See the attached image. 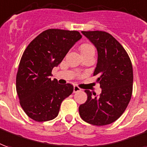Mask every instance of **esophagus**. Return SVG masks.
<instances>
[{"label": "esophagus", "instance_id": "esophagus-1", "mask_svg": "<svg viewBox=\"0 0 147 147\" xmlns=\"http://www.w3.org/2000/svg\"><path fill=\"white\" fill-rule=\"evenodd\" d=\"M79 91H81V89H80L79 86H74V90H73L74 93H77V92H79Z\"/></svg>", "mask_w": 147, "mask_h": 147}]
</instances>
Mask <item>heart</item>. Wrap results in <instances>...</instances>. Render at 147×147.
<instances>
[{"label": "heart", "instance_id": "1", "mask_svg": "<svg viewBox=\"0 0 147 147\" xmlns=\"http://www.w3.org/2000/svg\"><path fill=\"white\" fill-rule=\"evenodd\" d=\"M80 51L82 52V55L90 54V53H95L94 47L89 43H84L81 44V46H80Z\"/></svg>", "mask_w": 147, "mask_h": 147}]
</instances>
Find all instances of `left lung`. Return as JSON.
Segmentation results:
<instances>
[{
  "label": "left lung",
  "mask_w": 147,
  "mask_h": 147,
  "mask_svg": "<svg viewBox=\"0 0 147 147\" xmlns=\"http://www.w3.org/2000/svg\"><path fill=\"white\" fill-rule=\"evenodd\" d=\"M98 51L93 76L102 88L96 96L90 90L87 100L79 107L80 117L93 125H109L120 118L131 100L133 70L129 54L112 35L104 31H82Z\"/></svg>",
  "instance_id": "left-lung-1"
}]
</instances>
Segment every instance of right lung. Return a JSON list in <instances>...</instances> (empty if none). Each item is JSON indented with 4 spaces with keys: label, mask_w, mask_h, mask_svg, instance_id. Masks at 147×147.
I'll return each mask as SVG.
<instances>
[{
    "label": "right lung",
    "mask_w": 147,
    "mask_h": 147,
    "mask_svg": "<svg viewBox=\"0 0 147 147\" xmlns=\"http://www.w3.org/2000/svg\"><path fill=\"white\" fill-rule=\"evenodd\" d=\"M81 37L78 31L47 29L23 52L16 75V91L21 107L32 120L40 122L56 118L61 102L73 92L71 84L60 85L50 76Z\"/></svg>",
    "instance_id": "add662e5"
}]
</instances>
